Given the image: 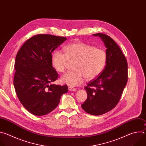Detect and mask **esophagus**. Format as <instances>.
Wrapping results in <instances>:
<instances>
[{"label":"esophagus","mask_w":146,"mask_h":146,"mask_svg":"<svg viewBox=\"0 0 146 146\" xmlns=\"http://www.w3.org/2000/svg\"><path fill=\"white\" fill-rule=\"evenodd\" d=\"M68 90H69V91H76L77 90L76 88H73V87H68Z\"/></svg>","instance_id":"1"}]
</instances>
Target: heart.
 <instances>
[{
	"label": "heart",
	"instance_id": "heart-1",
	"mask_svg": "<svg viewBox=\"0 0 146 146\" xmlns=\"http://www.w3.org/2000/svg\"><path fill=\"white\" fill-rule=\"evenodd\" d=\"M64 53L55 51L51 56V64L58 72L65 71L68 62H74V70L65 74L60 81L71 87L80 85L86 77L92 80L105 68L108 60L105 50L82 42L71 43L64 47Z\"/></svg>",
	"mask_w": 146,
	"mask_h": 146
}]
</instances>
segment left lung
<instances>
[{
    "label": "left lung",
    "mask_w": 146,
    "mask_h": 146,
    "mask_svg": "<svg viewBox=\"0 0 146 146\" xmlns=\"http://www.w3.org/2000/svg\"><path fill=\"white\" fill-rule=\"evenodd\" d=\"M99 36L106 47L107 63L105 69L85 87L87 100L81 108L88 114L99 115L112 110L118 103L128 81V64L117 44L110 36Z\"/></svg>",
    "instance_id": "obj_1"
}]
</instances>
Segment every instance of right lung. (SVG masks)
I'll return each instance as SVG.
<instances>
[{"label":"right lung","mask_w":146,"mask_h":146,"mask_svg":"<svg viewBox=\"0 0 146 146\" xmlns=\"http://www.w3.org/2000/svg\"><path fill=\"white\" fill-rule=\"evenodd\" d=\"M67 38L39 34L28 39L17 54L14 86L23 106L35 115H44L58 105L67 85L51 84L58 77L51 64L52 52Z\"/></svg>","instance_id":"1"}]
</instances>
